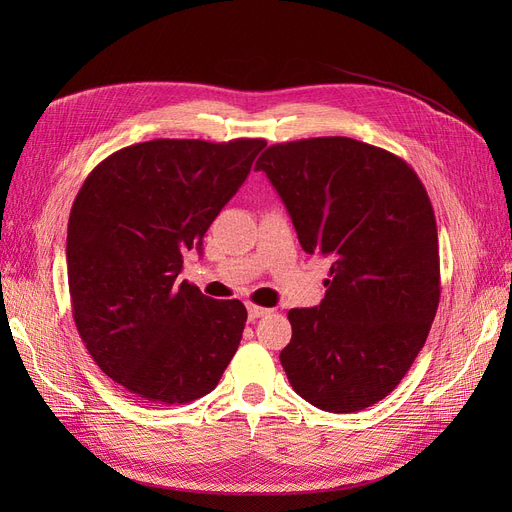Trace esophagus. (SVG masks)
I'll return each mask as SVG.
<instances>
[{
  "mask_svg": "<svg viewBox=\"0 0 512 512\" xmlns=\"http://www.w3.org/2000/svg\"><path fill=\"white\" fill-rule=\"evenodd\" d=\"M247 313H249V321H255V319H259V317H265V315H270L272 313V309H265V307H259V305H247Z\"/></svg>",
  "mask_w": 512,
  "mask_h": 512,
  "instance_id": "esophagus-1",
  "label": "esophagus"
}]
</instances>
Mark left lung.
<instances>
[{
  "label": "left lung",
  "instance_id": "obj_1",
  "mask_svg": "<svg viewBox=\"0 0 512 512\" xmlns=\"http://www.w3.org/2000/svg\"><path fill=\"white\" fill-rule=\"evenodd\" d=\"M255 170L274 184L303 251L334 259L324 301L288 311V382L321 411H363L405 378L438 311L425 186L405 159L348 137L272 145Z\"/></svg>",
  "mask_w": 512,
  "mask_h": 512
}]
</instances>
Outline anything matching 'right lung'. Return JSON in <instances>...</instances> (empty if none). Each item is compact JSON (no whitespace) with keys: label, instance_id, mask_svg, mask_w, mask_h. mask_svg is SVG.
Here are the masks:
<instances>
[{"label":"right lung","instance_id":"right-lung-1","mask_svg":"<svg viewBox=\"0 0 512 512\" xmlns=\"http://www.w3.org/2000/svg\"><path fill=\"white\" fill-rule=\"evenodd\" d=\"M263 147L155 139L105 157L80 186L66 238L74 324L130 394L184 405L218 386L234 357L245 305L209 299L178 274Z\"/></svg>","mask_w":512,"mask_h":512}]
</instances>
